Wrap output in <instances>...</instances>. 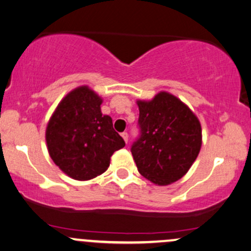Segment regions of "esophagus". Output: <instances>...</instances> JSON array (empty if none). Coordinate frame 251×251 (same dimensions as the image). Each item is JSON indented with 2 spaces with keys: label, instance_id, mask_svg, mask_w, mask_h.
<instances>
[{
  "label": "esophagus",
  "instance_id": "34e87169",
  "mask_svg": "<svg viewBox=\"0 0 251 251\" xmlns=\"http://www.w3.org/2000/svg\"><path fill=\"white\" fill-rule=\"evenodd\" d=\"M122 136H123L124 141L127 143V142H128V133H127V132H123V133H122Z\"/></svg>",
  "mask_w": 251,
  "mask_h": 251
}]
</instances>
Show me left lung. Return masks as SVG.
Returning <instances> with one entry per match:
<instances>
[{"label":"left lung","mask_w":251,"mask_h":251,"mask_svg":"<svg viewBox=\"0 0 251 251\" xmlns=\"http://www.w3.org/2000/svg\"><path fill=\"white\" fill-rule=\"evenodd\" d=\"M140 134L131 151L136 168L150 181L165 186L182 178L198 157L202 129L198 117L169 93L138 101Z\"/></svg>","instance_id":"1"}]
</instances>
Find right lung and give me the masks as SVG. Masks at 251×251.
Here are the masks:
<instances>
[{
	"label": "right lung",
	"instance_id": "obj_1",
	"mask_svg": "<svg viewBox=\"0 0 251 251\" xmlns=\"http://www.w3.org/2000/svg\"><path fill=\"white\" fill-rule=\"evenodd\" d=\"M102 100L88 87L69 93L49 120L46 131L49 155L75 180H89L106 171L110 157L125 147L112 119L101 112Z\"/></svg>",
	"mask_w": 251,
	"mask_h": 251
}]
</instances>
